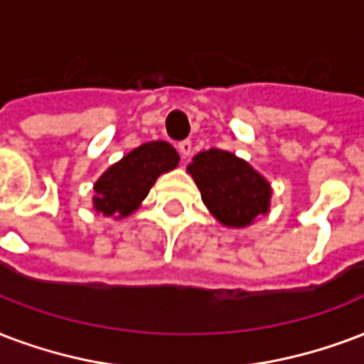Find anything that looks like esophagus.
Listing matches in <instances>:
<instances>
[{"label":"esophagus","mask_w":364,"mask_h":364,"mask_svg":"<svg viewBox=\"0 0 364 364\" xmlns=\"http://www.w3.org/2000/svg\"><path fill=\"white\" fill-rule=\"evenodd\" d=\"M177 151H179L183 160H188L191 152H193V143H191V141H181V143L177 145Z\"/></svg>","instance_id":"esophagus-1"}]
</instances>
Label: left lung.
Listing matches in <instances>:
<instances>
[{"label": "left lung", "instance_id": "obj_1", "mask_svg": "<svg viewBox=\"0 0 364 364\" xmlns=\"http://www.w3.org/2000/svg\"><path fill=\"white\" fill-rule=\"evenodd\" d=\"M208 210L227 227H246L267 213L271 187L242 158L210 149L188 164Z\"/></svg>", "mask_w": 364, "mask_h": 364}]
</instances>
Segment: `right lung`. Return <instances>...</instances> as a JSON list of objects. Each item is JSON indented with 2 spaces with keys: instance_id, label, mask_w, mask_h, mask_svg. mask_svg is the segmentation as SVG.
Segmentation results:
<instances>
[{
  "instance_id": "obj_1",
  "label": "right lung",
  "mask_w": 364,
  "mask_h": 364,
  "mask_svg": "<svg viewBox=\"0 0 364 364\" xmlns=\"http://www.w3.org/2000/svg\"><path fill=\"white\" fill-rule=\"evenodd\" d=\"M177 162L179 154L166 141H152L133 149L95 183V210L108 218H126L137 210L156 177L177 168Z\"/></svg>"
}]
</instances>
